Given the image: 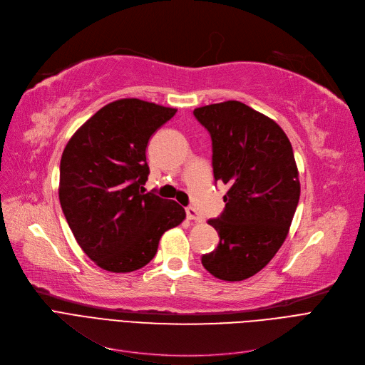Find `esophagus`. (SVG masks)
Returning <instances> with one entry per match:
<instances>
[{
	"label": "esophagus",
	"instance_id": "esophagus-1",
	"mask_svg": "<svg viewBox=\"0 0 365 365\" xmlns=\"http://www.w3.org/2000/svg\"><path fill=\"white\" fill-rule=\"evenodd\" d=\"M185 212H187V218H188L190 221H197V222H202V221H203L202 215H200V213H199L195 207H187Z\"/></svg>",
	"mask_w": 365,
	"mask_h": 365
}]
</instances>
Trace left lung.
<instances>
[{
    "label": "left lung",
    "instance_id": "obj_1",
    "mask_svg": "<svg viewBox=\"0 0 365 365\" xmlns=\"http://www.w3.org/2000/svg\"><path fill=\"white\" fill-rule=\"evenodd\" d=\"M192 113L212 138L213 177L228 187L221 217L207 221L220 245L202 264L220 280L242 282L274 258L289 234L301 196L293 148L280 126L242 101Z\"/></svg>",
    "mask_w": 365,
    "mask_h": 365
}]
</instances>
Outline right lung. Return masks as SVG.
Masks as SVG:
<instances>
[{
  "instance_id": "add662e5",
  "label": "right lung",
  "mask_w": 365,
  "mask_h": 365,
  "mask_svg": "<svg viewBox=\"0 0 365 365\" xmlns=\"http://www.w3.org/2000/svg\"><path fill=\"white\" fill-rule=\"evenodd\" d=\"M177 113L140 98L106 104L68 141L60 160L58 199L81 249L100 268L131 272L155 258L165 231L185 210L143 191L150 137Z\"/></svg>"
}]
</instances>
